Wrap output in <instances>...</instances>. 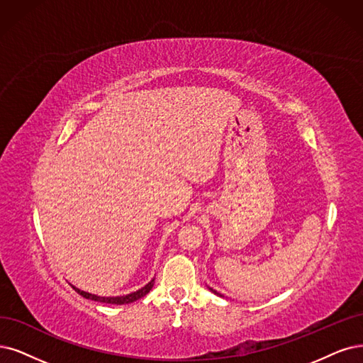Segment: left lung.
I'll return each mask as SVG.
<instances>
[{
    "label": "left lung",
    "mask_w": 363,
    "mask_h": 363,
    "mask_svg": "<svg viewBox=\"0 0 363 363\" xmlns=\"http://www.w3.org/2000/svg\"><path fill=\"white\" fill-rule=\"evenodd\" d=\"M209 290H211L212 293H216V294H217V296H223V294H221V293H218L217 290H213V289H211V287H209Z\"/></svg>",
    "instance_id": "obj_1"
}]
</instances>
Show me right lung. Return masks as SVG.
Segmentation results:
<instances>
[{
  "label": "right lung",
  "mask_w": 363,
  "mask_h": 363,
  "mask_svg": "<svg viewBox=\"0 0 363 363\" xmlns=\"http://www.w3.org/2000/svg\"><path fill=\"white\" fill-rule=\"evenodd\" d=\"M74 289V291H77L80 296H84L85 299H91V301H96V302H103V303H113V305H124V303H131L134 301H138L140 298H143L146 293H150V290L154 287V279H151L150 283H147L145 287L139 289L138 291H133L130 294H125V296H115V298H106V296H97V294H91L88 291L80 290L74 286H72Z\"/></svg>",
  "instance_id": "1"
}]
</instances>
